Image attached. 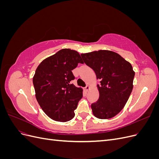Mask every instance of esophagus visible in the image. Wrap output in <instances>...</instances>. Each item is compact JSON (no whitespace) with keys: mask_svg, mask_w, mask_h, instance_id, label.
<instances>
[{"mask_svg":"<svg viewBox=\"0 0 159 159\" xmlns=\"http://www.w3.org/2000/svg\"><path fill=\"white\" fill-rule=\"evenodd\" d=\"M89 89H90V86H89V85H87V86H86V87L85 88V90L86 91H88Z\"/></svg>","mask_w":159,"mask_h":159,"instance_id":"obj_1","label":"esophagus"}]
</instances>
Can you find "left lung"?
<instances>
[{
    "label": "left lung",
    "mask_w": 159,
    "mask_h": 159,
    "mask_svg": "<svg viewBox=\"0 0 159 159\" xmlns=\"http://www.w3.org/2000/svg\"><path fill=\"white\" fill-rule=\"evenodd\" d=\"M85 64L95 71L99 98L91 107L94 116L107 119L123 109L133 88L134 71L131 64L117 53L109 50L81 54Z\"/></svg>",
    "instance_id": "1"
}]
</instances>
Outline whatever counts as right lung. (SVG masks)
Masks as SVG:
<instances>
[{"instance_id":"right-lung-1","label":"right lung","mask_w":159,"mask_h":159,"mask_svg":"<svg viewBox=\"0 0 159 159\" xmlns=\"http://www.w3.org/2000/svg\"><path fill=\"white\" fill-rule=\"evenodd\" d=\"M84 62L79 53L62 49L38 66L33 77L36 98L44 112L56 121L66 122L74 116V110L82 98L83 89L70 81L72 70Z\"/></svg>"}]
</instances>
